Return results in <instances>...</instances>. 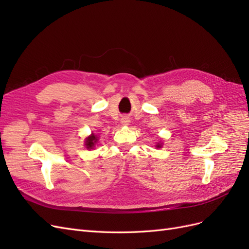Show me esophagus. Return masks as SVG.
Segmentation results:
<instances>
[{
    "label": "esophagus",
    "mask_w": 249,
    "mask_h": 249,
    "mask_svg": "<svg viewBox=\"0 0 249 249\" xmlns=\"http://www.w3.org/2000/svg\"><path fill=\"white\" fill-rule=\"evenodd\" d=\"M122 123H123V124H129V119H127V118H123L122 119Z\"/></svg>",
    "instance_id": "obj_1"
}]
</instances>
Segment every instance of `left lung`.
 Returning <instances> with one entry per match:
<instances>
[{"mask_svg":"<svg viewBox=\"0 0 249 249\" xmlns=\"http://www.w3.org/2000/svg\"><path fill=\"white\" fill-rule=\"evenodd\" d=\"M157 146H158V147H160V144H158V145H157Z\"/></svg>","mask_w":249,"mask_h":249,"instance_id":"obj_1","label":"left lung"}]
</instances>
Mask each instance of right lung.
<instances>
[{"label": "right lung", "mask_w": 249, "mask_h": 249, "mask_svg": "<svg viewBox=\"0 0 249 249\" xmlns=\"http://www.w3.org/2000/svg\"><path fill=\"white\" fill-rule=\"evenodd\" d=\"M96 141H97V138L95 137V135H94V134H91V135H90V136L86 139V142H85L86 147H87L88 149L93 148V146H94V144L96 143Z\"/></svg>", "instance_id": "add662e5"}]
</instances>
